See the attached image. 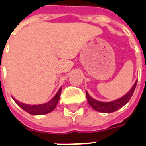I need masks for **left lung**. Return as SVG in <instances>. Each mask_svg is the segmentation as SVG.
<instances>
[{
  "label": "left lung",
  "instance_id": "left-lung-1",
  "mask_svg": "<svg viewBox=\"0 0 146 146\" xmlns=\"http://www.w3.org/2000/svg\"><path fill=\"white\" fill-rule=\"evenodd\" d=\"M137 84V81L135 82L134 86L130 90V91L127 94H125L124 96H122L119 100H116L115 101L112 102H108V103H104V102H100L97 100H94L89 95V93L86 92V98H87L88 103L90 105V106L93 108V110H96L98 112L105 113H110L115 112L120 108H122L123 106H125L126 103L129 102V100L131 99L132 94L134 93L135 86Z\"/></svg>",
  "mask_w": 146,
  "mask_h": 146
}]
</instances>
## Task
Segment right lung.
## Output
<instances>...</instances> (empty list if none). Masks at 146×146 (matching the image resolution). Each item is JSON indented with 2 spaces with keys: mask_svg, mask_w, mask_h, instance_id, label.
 <instances>
[{
  "mask_svg": "<svg viewBox=\"0 0 146 146\" xmlns=\"http://www.w3.org/2000/svg\"><path fill=\"white\" fill-rule=\"evenodd\" d=\"M61 90H62V89L60 88L58 90V92L56 93L55 96H54L50 101H49L48 103H46L40 104V105H27V104H24V103H19L18 101L17 100H15L14 97L12 98L14 99V100L15 101V103H16L22 110H24V111H26L27 113H28L29 114L34 115H44V114H47V113L52 112V111L56 108V106L57 105V103H58L59 100H60V96L61 94Z\"/></svg>",
  "mask_w": 146,
  "mask_h": 146,
  "instance_id": "obj_1",
  "label": "right lung"
}]
</instances>
